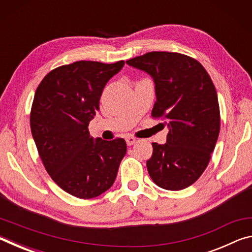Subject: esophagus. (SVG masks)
<instances>
[{
	"label": "esophagus",
	"instance_id": "1",
	"mask_svg": "<svg viewBox=\"0 0 252 252\" xmlns=\"http://www.w3.org/2000/svg\"><path fill=\"white\" fill-rule=\"evenodd\" d=\"M126 144L127 146H132V144H134L136 142V139L133 138V136H126Z\"/></svg>",
	"mask_w": 252,
	"mask_h": 252
}]
</instances>
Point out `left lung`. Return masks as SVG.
<instances>
[{"label": "left lung", "mask_w": 252, "mask_h": 252, "mask_svg": "<svg viewBox=\"0 0 252 252\" xmlns=\"http://www.w3.org/2000/svg\"><path fill=\"white\" fill-rule=\"evenodd\" d=\"M126 63L153 79L152 117L169 127L167 142L152 143L148 172L162 189H185L206 170L218 140L220 110L212 80L197 60L180 53L149 52Z\"/></svg>", "instance_id": "left-lung-1"}]
</instances>
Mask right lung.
I'll list each match as a JSON object with an SVG mask.
<instances>
[{
  "instance_id": "obj_1",
  "label": "right lung",
  "mask_w": 252,
  "mask_h": 252,
  "mask_svg": "<svg viewBox=\"0 0 252 252\" xmlns=\"http://www.w3.org/2000/svg\"><path fill=\"white\" fill-rule=\"evenodd\" d=\"M123 65L78 61L59 66L34 94L30 125L41 160L52 180L76 198H95L110 189L126 156L125 139L94 140L88 129L105 84Z\"/></svg>"
}]
</instances>
